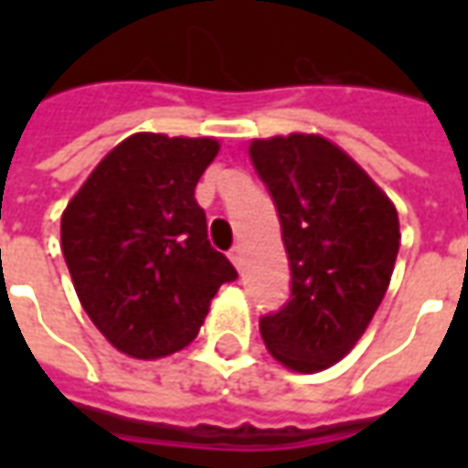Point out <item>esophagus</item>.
Segmentation results:
<instances>
[{"label":"esophagus","mask_w":468,"mask_h":468,"mask_svg":"<svg viewBox=\"0 0 468 468\" xmlns=\"http://www.w3.org/2000/svg\"><path fill=\"white\" fill-rule=\"evenodd\" d=\"M228 255H230V261H233L235 268L240 271V268H243V248H240V245H235L233 250H230Z\"/></svg>","instance_id":"34e87169"}]
</instances>
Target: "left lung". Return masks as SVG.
Returning <instances> with one entry per match:
<instances>
[{"instance_id": "1", "label": "left lung", "mask_w": 468, "mask_h": 468, "mask_svg": "<svg viewBox=\"0 0 468 468\" xmlns=\"http://www.w3.org/2000/svg\"><path fill=\"white\" fill-rule=\"evenodd\" d=\"M291 263V301L261 318L268 351L291 371L341 361L391 283L399 213L378 185L321 134L253 140Z\"/></svg>"}]
</instances>
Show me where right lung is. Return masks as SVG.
Wrapping results in <instances>:
<instances>
[{
  "label": "right lung",
  "mask_w": 468,
  "mask_h": 468,
  "mask_svg": "<svg viewBox=\"0 0 468 468\" xmlns=\"http://www.w3.org/2000/svg\"><path fill=\"white\" fill-rule=\"evenodd\" d=\"M218 150L213 137L130 134L62 213V253L80 303L133 358L185 348L218 288L238 278L207 240L195 200Z\"/></svg>",
  "instance_id": "right-lung-1"
}]
</instances>
